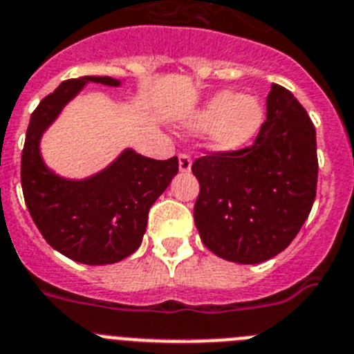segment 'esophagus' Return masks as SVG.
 Here are the masks:
<instances>
[{
	"mask_svg": "<svg viewBox=\"0 0 354 354\" xmlns=\"http://www.w3.org/2000/svg\"><path fill=\"white\" fill-rule=\"evenodd\" d=\"M178 165H180L181 173H189L190 167H192V158H190V155L180 153V156H178Z\"/></svg>",
	"mask_w": 354,
	"mask_h": 354,
	"instance_id": "34e87169",
	"label": "esophagus"
}]
</instances>
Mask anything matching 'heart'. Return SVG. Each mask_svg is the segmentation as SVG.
<instances>
[{
	"label": "heart",
	"mask_w": 354,
	"mask_h": 354,
	"mask_svg": "<svg viewBox=\"0 0 354 354\" xmlns=\"http://www.w3.org/2000/svg\"><path fill=\"white\" fill-rule=\"evenodd\" d=\"M262 101L251 94L217 92L190 119V128L207 131L212 147L219 151H239L250 146L263 124Z\"/></svg>",
	"instance_id": "obj_1"
}]
</instances>
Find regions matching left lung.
Here are the masks:
<instances>
[{
    "mask_svg": "<svg viewBox=\"0 0 354 354\" xmlns=\"http://www.w3.org/2000/svg\"><path fill=\"white\" fill-rule=\"evenodd\" d=\"M317 171L308 113L290 91L272 84L254 142L239 151H208L192 164L199 181L194 223L203 244L236 263L281 253L312 210Z\"/></svg>",
    "mask_w": 354,
    "mask_h": 354,
    "instance_id": "left-lung-1",
    "label": "left lung"
}]
</instances>
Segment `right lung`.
Here are the masks:
<instances>
[{
    "mask_svg": "<svg viewBox=\"0 0 354 354\" xmlns=\"http://www.w3.org/2000/svg\"><path fill=\"white\" fill-rule=\"evenodd\" d=\"M87 82L119 85L109 76L66 80L39 103L26 130L21 185L33 223L53 250L75 262L106 266L140 245L149 208L178 173V158L153 160L126 149L88 180L71 181L51 173L39 153L42 131Z\"/></svg>",
    "mask_w": 354,
    "mask_h": 354,
    "instance_id": "1",
    "label": "right lung"
}]
</instances>
